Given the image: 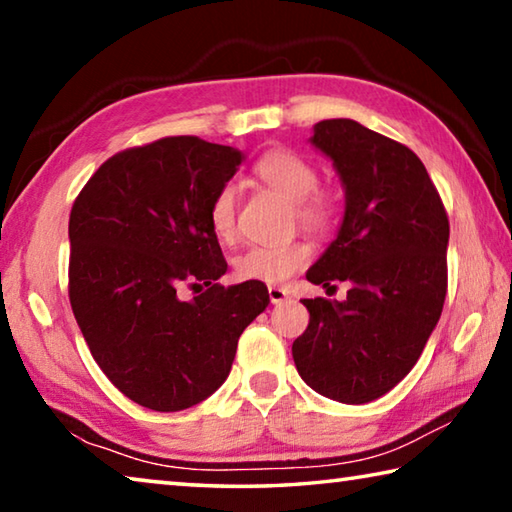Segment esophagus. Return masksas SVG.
I'll list each match as a JSON object with an SVG mask.
<instances>
[{"label":"esophagus","mask_w":512,"mask_h":512,"mask_svg":"<svg viewBox=\"0 0 512 512\" xmlns=\"http://www.w3.org/2000/svg\"><path fill=\"white\" fill-rule=\"evenodd\" d=\"M268 298H271L273 305H280V302L289 300V293L282 287H268Z\"/></svg>","instance_id":"1"}]
</instances>
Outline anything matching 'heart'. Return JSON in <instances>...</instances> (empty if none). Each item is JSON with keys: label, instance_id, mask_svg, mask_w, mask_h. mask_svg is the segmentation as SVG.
<instances>
[{"label": "heart", "instance_id": "1", "mask_svg": "<svg viewBox=\"0 0 512 512\" xmlns=\"http://www.w3.org/2000/svg\"><path fill=\"white\" fill-rule=\"evenodd\" d=\"M253 171L266 187L275 189L277 194L293 203V212H296L302 228L314 232V235H325L334 228L339 203L329 189L318 187V171L305 155L289 149L266 151L257 158ZM237 210V185L223 183L207 207L210 228L221 241H232L237 237ZM309 259L311 248L305 241L250 246L235 259V273L239 280L280 284L300 268H305Z\"/></svg>", "mask_w": 512, "mask_h": 512}]
</instances>
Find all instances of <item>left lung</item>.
Segmentation results:
<instances>
[{
	"label": "left lung",
	"mask_w": 512,
	"mask_h": 512,
	"mask_svg": "<svg viewBox=\"0 0 512 512\" xmlns=\"http://www.w3.org/2000/svg\"><path fill=\"white\" fill-rule=\"evenodd\" d=\"M311 144L339 171L345 214L307 280L350 282V291L343 302L302 300L309 325L291 352L316 393L366 404L409 375L438 323L449 221L409 146L352 119L318 121Z\"/></svg>",
	"instance_id": "left-lung-1"
}]
</instances>
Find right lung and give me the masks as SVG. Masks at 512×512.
<instances>
[{
	"mask_svg": "<svg viewBox=\"0 0 512 512\" xmlns=\"http://www.w3.org/2000/svg\"><path fill=\"white\" fill-rule=\"evenodd\" d=\"M241 162L232 146L162 137L103 162L69 214L76 323L106 377L151 411L210 397L241 332L271 302L264 282H216L228 262L207 207ZM183 283L197 291L192 301L177 296Z\"/></svg>",
	"mask_w": 512,
	"mask_h": 512,
	"instance_id": "right-lung-1",
	"label": "right lung"
}]
</instances>
